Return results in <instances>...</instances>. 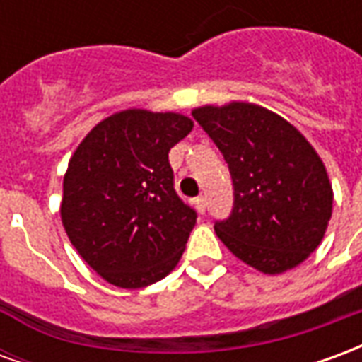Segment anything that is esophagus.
I'll use <instances>...</instances> for the list:
<instances>
[{
  "label": "esophagus",
  "mask_w": 362,
  "mask_h": 362,
  "mask_svg": "<svg viewBox=\"0 0 362 362\" xmlns=\"http://www.w3.org/2000/svg\"><path fill=\"white\" fill-rule=\"evenodd\" d=\"M194 205H196L197 211L205 213V209H207V199H205L204 196H197L196 199H194Z\"/></svg>",
  "instance_id": "obj_1"
}]
</instances>
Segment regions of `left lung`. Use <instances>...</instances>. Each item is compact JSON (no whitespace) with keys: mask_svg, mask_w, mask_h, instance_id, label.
Wrapping results in <instances>:
<instances>
[{"mask_svg":"<svg viewBox=\"0 0 362 362\" xmlns=\"http://www.w3.org/2000/svg\"><path fill=\"white\" fill-rule=\"evenodd\" d=\"M192 114L219 147L233 180V209L215 221L217 236L259 272L298 266L324 238L334 204L316 151L287 119L256 104Z\"/></svg>","mask_w":362,"mask_h":362,"instance_id":"left-lung-1","label":"left lung"}]
</instances>
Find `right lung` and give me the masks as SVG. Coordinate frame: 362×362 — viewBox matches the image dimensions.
<instances>
[{"mask_svg":"<svg viewBox=\"0 0 362 362\" xmlns=\"http://www.w3.org/2000/svg\"><path fill=\"white\" fill-rule=\"evenodd\" d=\"M180 114L124 110L81 141L64 176L62 221L112 285L147 287L178 264L197 213L174 188L168 151L192 132Z\"/></svg>","mask_w":362,"mask_h":362,"instance_id":"add662e5","label":"right lung"}]
</instances>
